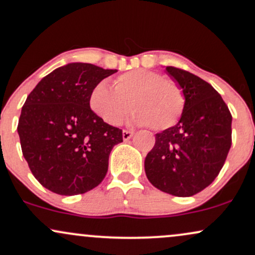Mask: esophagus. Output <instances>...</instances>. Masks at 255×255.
<instances>
[{
    "label": "esophagus",
    "mask_w": 255,
    "mask_h": 255,
    "mask_svg": "<svg viewBox=\"0 0 255 255\" xmlns=\"http://www.w3.org/2000/svg\"><path fill=\"white\" fill-rule=\"evenodd\" d=\"M133 135H135V132H132V131L124 130L123 131V139H124V141H128Z\"/></svg>",
    "instance_id": "obj_1"
}]
</instances>
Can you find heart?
Listing matches in <instances>:
<instances>
[{"label":"heart","mask_w":255,"mask_h":255,"mask_svg":"<svg viewBox=\"0 0 255 255\" xmlns=\"http://www.w3.org/2000/svg\"><path fill=\"white\" fill-rule=\"evenodd\" d=\"M184 105V94L176 82L143 68L117 77L114 89L106 82L97 83L89 95L90 110L112 127L122 124L131 106L132 124L166 130L178 122Z\"/></svg>","instance_id":"1"}]
</instances>
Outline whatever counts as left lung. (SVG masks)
<instances>
[{
    "label": "left lung",
    "instance_id": "8db88e82",
    "mask_svg": "<svg viewBox=\"0 0 255 255\" xmlns=\"http://www.w3.org/2000/svg\"><path fill=\"white\" fill-rule=\"evenodd\" d=\"M166 72L184 94V110L174 127L155 135L144 171L159 190L191 196L222 170L231 147L233 117L218 91L204 79L172 66H166Z\"/></svg>",
    "mask_w": 255,
    "mask_h": 255
}]
</instances>
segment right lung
I'll list each match as a JSON object with an SVG mask.
<instances>
[{
  "label": "right lung",
  "instance_id": "add662e5",
  "mask_svg": "<svg viewBox=\"0 0 255 255\" xmlns=\"http://www.w3.org/2000/svg\"><path fill=\"white\" fill-rule=\"evenodd\" d=\"M116 72L84 62L64 65L42 78L22 106V155L37 181L53 193L78 195L104 181L123 131L94 114L89 95Z\"/></svg>",
  "mask_w": 255,
  "mask_h": 255
}]
</instances>
